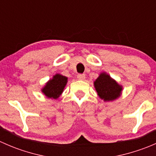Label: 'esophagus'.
<instances>
[{"mask_svg": "<svg viewBox=\"0 0 156 156\" xmlns=\"http://www.w3.org/2000/svg\"><path fill=\"white\" fill-rule=\"evenodd\" d=\"M78 79L84 80L85 79V75L84 74H79V75H78Z\"/></svg>", "mask_w": 156, "mask_h": 156, "instance_id": "esophagus-1", "label": "esophagus"}]
</instances>
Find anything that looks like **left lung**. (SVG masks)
<instances>
[{"mask_svg": "<svg viewBox=\"0 0 156 156\" xmlns=\"http://www.w3.org/2000/svg\"><path fill=\"white\" fill-rule=\"evenodd\" d=\"M97 95L105 102L113 101L122 95V85L113 79L106 72H102L94 82Z\"/></svg>", "mask_w": 156, "mask_h": 156, "instance_id": "1", "label": "left lung"}]
</instances>
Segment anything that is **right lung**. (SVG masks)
Listing matches in <instances>:
<instances>
[{
	"instance_id": "obj_1",
	"label": "right lung",
	"mask_w": 156,
	"mask_h": 156,
	"mask_svg": "<svg viewBox=\"0 0 156 156\" xmlns=\"http://www.w3.org/2000/svg\"><path fill=\"white\" fill-rule=\"evenodd\" d=\"M67 82V77L63 76L60 74H56L46 83L44 87L41 89V92L48 98L56 100L62 94Z\"/></svg>"
}]
</instances>
